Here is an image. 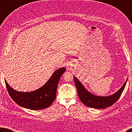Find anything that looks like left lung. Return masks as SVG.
<instances>
[{
	"label": "left lung",
	"instance_id": "8db88e82",
	"mask_svg": "<svg viewBox=\"0 0 132 132\" xmlns=\"http://www.w3.org/2000/svg\"><path fill=\"white\" fill-rule=\"evenodd\" d=\"M74 80L77 90L78 97L81 102L88 107L97 109H105L114 104L120 97L127 82L126 80L122 87L113 95L108 96H97L92 94L86 89L84 85L75 76H74Z\"/></svg>",
	"mask_w": 132,
	"mask_h": 132
}]
</instances>
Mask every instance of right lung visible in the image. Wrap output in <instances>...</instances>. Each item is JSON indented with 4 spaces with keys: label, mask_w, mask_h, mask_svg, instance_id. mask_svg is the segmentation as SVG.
<instances>
[{
    "label": "right lung",
    "mask_w": 132,
    "mask_h": 132,
    "mask_svg": "<svg viewBox=\"0 0 132 132\" xmlns=\"http://www.w3.org/2000/svg\"><path fill=\"white\" fill-rule=\"evenodd\" d=\"M65 71L64 68L57 69L43 87L32 92L16 91L5 80L7 89L12 99L21 107L34 110L44 109L51 106L55 99L59 79Z\"/></svg>",
    "instance_id": "1"
}]
</instances>
